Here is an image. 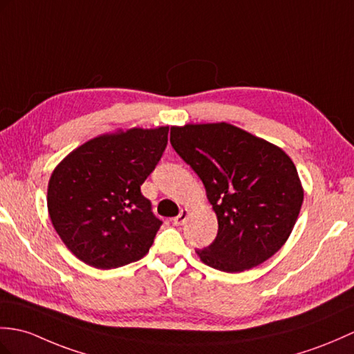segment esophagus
<instances>
[{
	"label": "esophagus",
	"instance_id": "esophagus-1",
	"mask_svg": "<svg viewBox=\"0 0 354 354\" xmlns=\"http://www.w3.org/2000/svg\"><path fill=\"white\" fill-rule=\"evenodd\" d=\"M188 214H190V212H188L187 209H183V211H180L179 212V216H176L175 218H174V223L175 225H184L185 223V221H187V218H188Z\"/></svg>",
	"mask_w": 354,
	"mask_h": 354
}]
</instances>
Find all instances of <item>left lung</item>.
Segmentation results:
<instances>
[{
  "instance_id": "obj_1",
  "label": "left lung",
  "mask_w": 354,
  "mask_h": 354,
  "mask_svg": "<svg viewBox=\"0 0 354 354\" xmlns=\"http://www.w3.org/2000/svg\"><path fill=\"white\" fill-rule=\"evenodd\" d=\"M170 143L203 183L218 232L203 264L226 273L257 267L282 248L303 203L292 160L281 147L226 122L170 128Z\"/></svg>"
}]
</instances>
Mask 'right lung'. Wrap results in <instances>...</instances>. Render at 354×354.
I'll return each mask as SVG.
<instances>
[{"label": "right lung", "mask_w": 354, "mask_h": 354, "mask_svg": "<svg viewBox=\"0 0 354 354\" xmlns=\"http://www.w3.org/2000/svg\"><path fill=\"white\" fill-rule=\"evenodd\" d=\"M169 127L97 136L73 149L48 183V212L75 257L110 270L142 259L162 221L140 192L167 146Z\"/></svg>", "instance_id": "add662e5"}]
</instances>
